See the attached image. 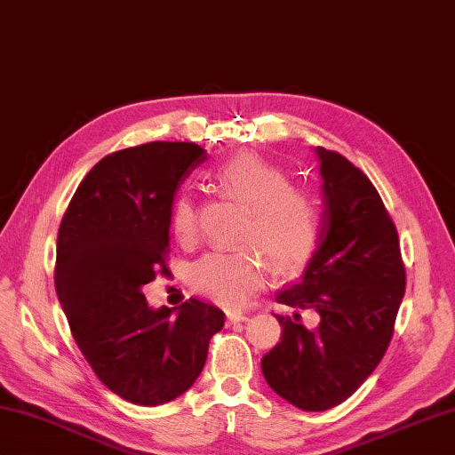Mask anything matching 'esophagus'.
Instances as JSON below:
<instances>
[{
    "instance_id": "obj_1",
    "label": "esophagus",
    "mask_w": 455,
    "mask_h": 455,
    "mask_svg": "<svg viewBox=\"0 0 455 455\" xmlns=\"http://www.w3.org/2000/svg\"><path fill=\"white\" fill-rule=\"evenodd\" d=\"M227 320L230 322V324H236V322L246 320V314L241 310H227Z\"/></svg>"
}]
</instances>
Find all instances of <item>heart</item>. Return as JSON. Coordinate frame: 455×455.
I'll list each match as a JSON object with an SVG mask.
<instances>
[{"label": "heart", "mask_w": 455, "mask_h": 455, "mask_svg": "<svg viewBox=\"0 0 455 455\" xmlns=\"http://www.w3.org/2000/svg\"><path fill=\"white\" fill-rule=\"evenodd\" d=\"M228 195L244 203L249 217L235 251L204 254L191 268V288L212 302L241 307L259 288L267 268L294 272L310 260L320 241L322 209L307 188L294 187L288 172L256 153H241L214 172ZM171 230L183 244L199 235V214L193 199L180 196L172 206Z\"/></svg>", "instance_id": "1"}]
</instances>
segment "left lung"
I'll return each mask as SVG.
<instances>
[{
  "label": "left lung",
  "mask_w": 455,
  "mask_h": 455,
  "mask_svg": "<svg viewBox=\"0 0 455 455\" xmlns=\"http://www.w3.org/2000/svg\"><path fill=\"white\" fill-rule=\"evenodd\" d=\"M316 153L320 241L304 276L276 296L294 312L275 314L283 336L260 362L272 390L307 411L334 408L364 384L390 346L406 291L398 230L376 187L340 153Z\"/></svg>",
  "instance_id": "1"
}]
</instances>
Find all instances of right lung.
<instances>
[{"mask_svg":"<svg viewBox=\"0 0 455 455\" xmlns=\"http://www.w3.org/2000/svg\"><path fill=\"white\" fill-rule=\"evenodd\" d=\"M195 143L153 141L103 156L57 233L55 291L97 378L123 400L161 406L199 378L225 312L191 299L153 310L141 286L169 272V227L179 185L204 163Z\"/></svg>","mask_w":455,"mask_h":455,"instance_id":"1","label":"right lung"}]
</instances>
